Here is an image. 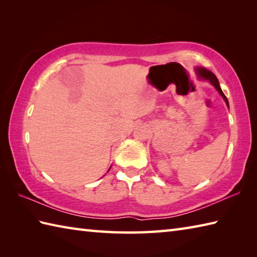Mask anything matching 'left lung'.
Instances as JSON below:
<instances>
[{
	"mask_svg": "<svg viewBox=\"0 0 257 257\" xmlns=\"http://www.w3.org/2000/svg\"><path fill=\"white\" fill-rule=\"evenodd\" d=\"M195 73L198 74V77H199L200 79L209 81V83H210L213 87H214V88L217 90V92H219V94L222 96L223 99H224L227 108H230V105H228L227 98L225 97L224 94H223V91H222L221 87H220V83H219V80H217L216 76H215L214 74H213V73L211 72V70L206 69V68H204V67H195Z\"/></svg>",
	"mask_w": 257,
	"mask_h": 257,
	"instance_id": "left-lung-1",
	"label": "left lung"
}]
</instances>
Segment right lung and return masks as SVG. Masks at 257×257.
Wrapping results in <instances>:
<instances>
[{
	"label": "right lung",
	"instance_id": "obj_1",
	"mask_svg": "<svg viewBox=\"0 0 257 257\" xmlns=\"http://www.w3.org/2000/svg\"><path fill=\"white\" fill-rule=\"evenodd\" d=\"M109 169H110V168H109Z\"/></svg>",
	"mask_w": 257,
	"mask_h": 257
}]
</instances>
